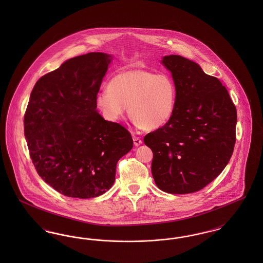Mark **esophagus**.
I'll return each instance as SVG.
<instances>
[{
    "label": "esophagus",
    "mask_w": 263,
    "mask_h": 263,
    "mask_svg": "<svg viewBox=\"0 0 263 263\" xmlns=\"http://www.w3.org/2000/svg\"><path fill=\"white\" fill-rule=\"evenodd\" d=\"M133 141H134V145H135V146H139V145L142 144L141 138L137 137V136H135V135H133Z\"/></svg>",
    "instance_id": "34e87169"
}]
</instances>
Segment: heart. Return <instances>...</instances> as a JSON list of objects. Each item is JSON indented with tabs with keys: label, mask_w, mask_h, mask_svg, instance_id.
Segmentation results:
<instances>
[{
	"label": "heart",
	"mask_w": 263,
	"mask_h": 263,
	"mask_svg": "<svg viewBox=\"0 0 263 263\" xmlns=\"http://www.w3.org/2000/svg\"><path fill=\"white\" fill-rule=\"evenodd\" d=\"M177 89L167 74L134 69L114 76L96 97V104L108 121H118L127 110L139 128L158 129L175 112Z\"/></svg>",
	"instance_id": "obj_1"
}]
</instances>
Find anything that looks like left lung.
<instances>
[{"label":"left lung","instance_id":"left-lung-1","mask_svg":"<svg viewBox=\"0 0 263 263\" xmlns=\"http://www.w3.org/2000/svg\"><path fill=\"white\" fill-rule=\"evenodd\" d=\"M177 89L175 112L163 127L144 137L153 152L157 186L172 194L199 191L220 175L236 144L237 108L227 88L200 66L164 56Z\"/></svg>","mask_w":263,"mask_h":263}]
</instances>
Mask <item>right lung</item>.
I'll return each instance as SVG.
<instances>
[{
	"label": "right lung",
	"mask_w": 263,
	"mask_h": 263,
	"mask_svg": "<svg viewBox=\"0 0 263 263\" xmlns=\"http://www.w3.org/2000/svg\"><path fill=\"white\" fill-rule=\"evenodd\" d=\"M110 56L91 52L42 76L25 110V136L39 176L68 197L92 198L114 183L117 162L133 147L125 127L97 110Z\"/></svg>",
	"instance_id": "right-lung-1"
}]
</instances>
